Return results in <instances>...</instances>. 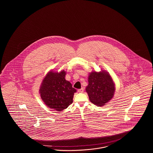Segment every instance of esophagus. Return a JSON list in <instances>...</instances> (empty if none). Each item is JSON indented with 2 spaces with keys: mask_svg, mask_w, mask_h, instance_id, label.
Masks as SVG:
<instances>
[{
  "mask_svg": "<svg viewBox=\"0 0 153 153\" xmlns=\"http://www.w3.org/2000/svg\"><path fill=\"white\" fill-rule=\"evenodd\" d=\"M78 92H80V93H81V92H84V88H81V89H78Z\"/></svg>",
  "mask_w": 153,
  "mask_h": 153,
  "instance_id": "esophagus-1",
  "label": "esophagus"
}]
</instances>
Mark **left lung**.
Instances as JSON below:
<instances>
[{
  "instance_id": "8db88e82",
  "label": "left lung",
  "mask_w": 153,
  "mask_h": 153,
  "mask_svg": "<svg viewBox=\"0 0 153 153\" xmlns=\"http://www.w3.org/2000/svg\"><path fill=\"white\" fill-rule=\"evenodd\" d=\"M86 92L89 100L96 105L102 106L113 97L115 84L107 72L90 73Z\"/></svg>"
}]
</instances>
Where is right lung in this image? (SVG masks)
I'll use <instances>...</instances> for the list:
<instances>
[{
    "mask_svg": "<svg viewBox=\"0 0 153 153\" xmlns=\"http://www.w3.org/2000/svg\"><path fill=\"white\" fill-rule=\"evenodd\" d=\"M65 74L64 71L59 73L50 72L44 78L39 89L45 104L58 111L66 109L73 102L76 92L71 83L65 80Z\"/></svg>",
    "mask_w": 153,
    "mask_h": 153,
    "instance_id": "add662e5",
    "label": "right lung"
}]
</instances>
